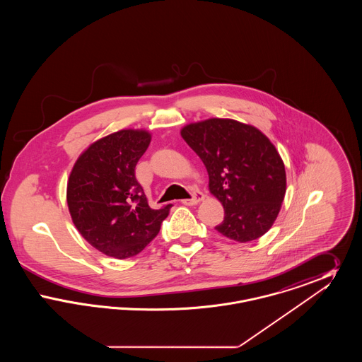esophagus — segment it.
I'll list each match as a JSON object with an SVG mask.
<instances>
[{"label":"esophagus","instance_id":"obj_1","mask_svg":"<svg viewBox=\"0 0 362 362\" xmlns=\"http://www.w3.org/2000/svg\"><path fill=\"white\" fill-rule=\"evenodd\" d=\"M204 198H205V195H204L201 191L197 189V191L192 192V198L183 199L182 204H183V205H189V206H191V205H198L201 201H204Z\"/></svg>","mask_w":362,"mask_h":362}]
</instances>
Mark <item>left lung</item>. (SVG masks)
<instances>
[{
    "mask_svg": "<svg viewBox=\"0 0 362 362\" xmlns=\"http://www.w3.org/2000/svg\"><path fill=\"white\" fill-rule=\"evenodd\" d=\"M180 136L205 164L209 191L224 206L216 229L239 243L263 236L286 192L285 165L272 141L255 126L223 118L189 123Z\"/></svg>",
    "mask_w": 362,
    "mask_h": 362,
    "instance_id": "left-lung-1",
    "label": "left lung"
}]
</instances>
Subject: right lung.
I'll return each mask as SVG.
<instances>
[{
  "instance_id": "obj_1",
  "label": "right lung",
  "mask_w": 362,
  "mask_h": 362,
  "mask_svg": "<svg viewBox=\"0 0 362 362\" xmlns=\"http://www.w3.org/2000/svg\"><path fill=\"white\" fill-rule=\"evenodd\" d=\"M151 139L144 129L115 132L90 144L71 168L66 189L71 221L108 257H136L157 236L173 206L152 209L136 179Z\"/></svg>"
}]
</instances>
